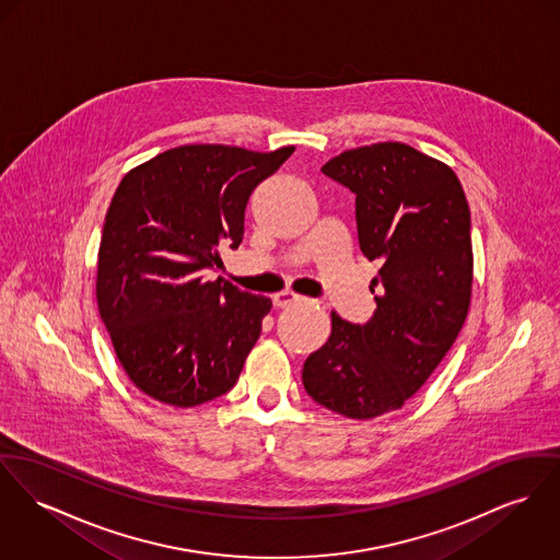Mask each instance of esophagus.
Wrapping results in <instances>:
<instances>
[{
    "label": "esophagus",
    "instance_id": "esophagus-1",
    "mask_svg": "<svg viewBox=\"0 0 560 560\" xmlns=\"http://www.w3.org/2000/svg\"><path fill=\"white\" fill-rule=\"evenodd\" d=\"M296 301H301V296L294 294V292H288V290L272 296V302H275L277 306H290V304H294Z\"/></svg>",
    "mask_w": 560,
    "mask_h": 560
}]
</instances>
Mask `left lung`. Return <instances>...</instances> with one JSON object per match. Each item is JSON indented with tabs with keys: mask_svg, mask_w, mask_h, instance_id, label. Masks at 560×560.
<instances>
[{
	"mask_svg": "<svg viewBox=\"0 0 560 560\" xmlns=\"http://www.w3.org/2000/svg\"><path fill=\"white\" fill-rule=\"evenodd\" d=\"M322 173L355 196L360 252L382 264L366 324L332 311L302 366L306 394L351 420L400 409L445 358L471 304V211L458 176L402 142L343 151Z\"/></svg>",
	"mask_w": 560,
	"mask_h": 560,
	"instance_id": "1",
	"label": "left lung"
}]
</instances>
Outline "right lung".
<instances>
[{
  "label": "right lung",
  "instance_id": "right-lung-1",
  "mask_svg": "<svg viewBox=\"0 0 560 560\" xmlns=\"http://www.w3.org/2000/svg\"><path fill=\"white\" fill-rule=\"evenodd\" d=\"M294 153L183 144L131 168L104 219L95 296L131 384L196 407L236 384L272 302L207 270L236 249L252 191Z\"/></svg>",
  "mask_w": 560,
  "mask_h": 560
}]
</instances>
